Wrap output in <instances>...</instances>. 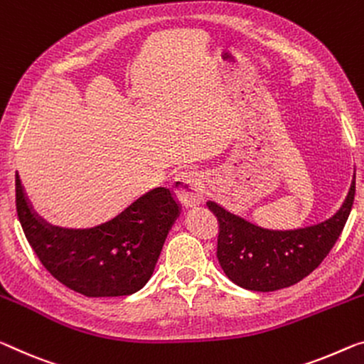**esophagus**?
Masks as SVG:
<instances>
[{
    "label": "esophagus",
    "instance_id": "esophagus-1",
    "mask_svg": "<svg viewBox=\"0 0 364 364\" xmlns=\"http://www.w3.org/2000/svg\"><path fill=\"white\" fill-rule=\"evenodd\" d=\"M172 188L178 201L186 206L198 205L205 198V178L200 172H181L172 181Z\"/></svg>",
    "mask_w": 364,
    "mask_h": 364
}]
</instances>
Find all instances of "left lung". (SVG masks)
<instances>
[{
  "instance_id": "left-lung-1",
  "label": "left lung",
  "mask_w": 364,
  "mask_h": 364,
  "mask_svg": "<svg viewBox=\"0 0 364 364\" xmlns=\"http://www.w3.org/2000/svg\"><path fill=\"white\" fill-rule=\"evenodd\" d=\"M355 200V177L345 203L331 220L296 231H268L231 215L215 201L216 257L229 279L250 291H277L306 278L322 264L342 234Z\"/></svg>"
}]
</instances>
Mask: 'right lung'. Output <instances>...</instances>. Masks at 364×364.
Listing matches in <instances>:
<instances>
[{"mask_svg": "<svg viewBox=\"0 0 364 364\" xmlns=\"http://www.w3.org/2000/svg\"><path fill=\"white\" fill-rule=\"evenodd\" d=\"M16 211L27 242L61 284L91 298L127 296L146 284L178 216L169 188L158 187L114 220L89 229H63L43 221L16 176Z\"/></svg>", "mask_w": 364, "mask_h": 364, "instance_id": "add662e5", "label": "right lung"}]
</instances>
